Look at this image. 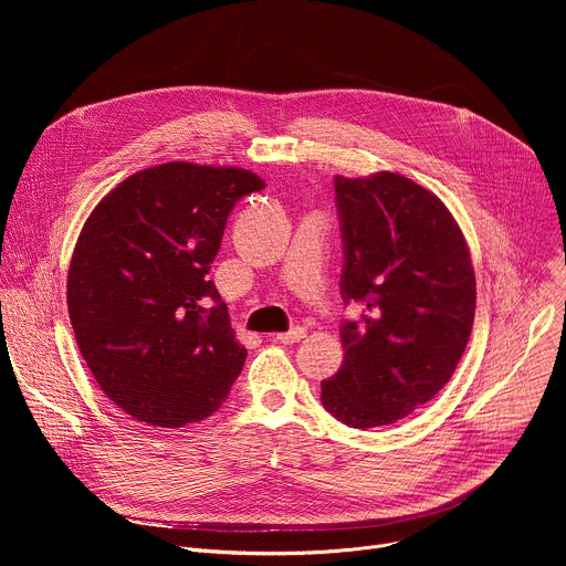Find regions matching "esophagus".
I'll use <instances>...</instances> for the list:
<instances>
[{"instance_id": "34e87169", "label": "esophagus", "mask_w": 566, "mask_h": 566, "mask_svg": "<svg viewBox=\"0 0 566 566\" xmlns=\"http://www.w3.org/2000/svg\"><path fill=\"white\" fill-rule=\"evenodd\" d=\"M306 336V329L304 327H293V329H289V332H284V334H277L275 336V340H280V343H284V345H289V343H297V340H302Z\"/></svg>"}]
</instances>
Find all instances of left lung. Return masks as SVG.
Segmentation results:
<instances>
[{"mask_svg": "<svg viewBox=\"0 0 566 566\" xmlns=\"http://www.w3.org/2000/svg\"><path fill=\"white\" fill-rule=\"evenodd\" d=\"M345 358L322 406L349 428L406 419L452 378L474 319V271L448 208L415 181L336 177Z\"/></svg>", "mask_w": 566, "mask_h": 566, "instance_id": "obj_1", "label": "left lung"}]
</instances>
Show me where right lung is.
<instances>
[{"label": "right lung", "instance_id": "obj_1", "mask_svg": "<svg viewBox=\"0 0 566 566\" xmlns=\"http://www.w3.org/2000/svg\"><path fill=\"white\" fill-rule=\"evenodd\" d=\"M264 190L239 168L164 164L92 212L66 304L80 354L116 406L154 428L212 417L247 360L208 277L234 203Z\"/></svg>", "mask_w": 566, "mask_h": 566}]
</instances>
